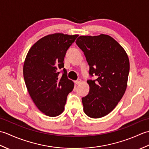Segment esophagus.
<instances>
[{
  "mask_svg": "<svg viewBox=\"0 0 149 149\" xmlns=\"http://www.w3.org/2000/svg\"><path fill=\"white\" fill-rule=\"evenodd\" d=\"M81 79H79V80H77V81H75L74 83H75V84H77V85H79V84H80L81 83Z\"/></svg>",
  "mask_w": 149,
  "mask_h": 149,
  "instance_id": "obj_1",
  "label": "esophagus"
}]
</instances>
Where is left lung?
Masks as SVG:
<instances>
[{
	"mask_svg": "<svg viewBox=\"0 0 149 149\" xmlns=\"http://www.w3.org/2000/svg\"><path fill=\"white\" fill-rule=\"evenodd\" d=\"M90 66V91L82 98L83 110L90 118H99L115 109L127 86L129 60L123 47L107 34L80 36L75 42Z\"/></svg>",
	"mask_w": 149,
	"mask_h": 149,
	"instance_id": "1",
	"label": "left lung"
}]
</instances>
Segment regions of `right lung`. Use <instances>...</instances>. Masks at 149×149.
Wrapping results in <instances>:
<instances>
[{"instance_id": "add662e5", "label": "right lung", "mask_w": 149, "mask_h": 149, "mask_svg": "<svg viewBox=\"0 0 149 149\" xmlns=\"http://www.w3.org/2000/svg\"><path fill=\"white\" fill-rule=\"evenodd\" d=\"M55 33L43 37L29 49L25 59L23 73L30 96L38 109L45 115L57 116L63 112L68 94L74 84L63 68L66 52L78 37Z\"/></svg>"}]
</instances>
